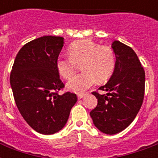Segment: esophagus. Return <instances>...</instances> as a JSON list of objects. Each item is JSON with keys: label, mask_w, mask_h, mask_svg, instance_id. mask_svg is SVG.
<instances>
[{"label": "esophagus", "mask_w": 158, "mask_h": 158, "mask_svg": "<svg viewBox=\"0 0 158 158\" xmlns=\"http://www.w3.org/2000/svg\"><path fill=\"white\" fill-rule=\"evenodd\" d=\"M85 95H87V94H78V98H79V99L83 98H84Z\"/></svg>", "instance_id": "obj_1"}]
</instances>
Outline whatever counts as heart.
Segmentation results:
<instances>
[{
    "label": "heart",
    "mask_w": 158,
    "mask_h": 158,
    "mask_svg": "<svg viewBox=\"0 0 158 158\" xmlns=\"http://www.w3.org/2000/svg\"><path fill=\"white\" fill-rule=\"evenodd\" d=\"M69 56L60 55L56 60V69L64 79L73 76L77 64H81L84 73L73 77L67 88L75 93H84L95 84L107 80L115 65V53L107 46H101L89 39L79 40L69 45Z\"/></svg>",
    "instance_id": "1"
}]
</instances>
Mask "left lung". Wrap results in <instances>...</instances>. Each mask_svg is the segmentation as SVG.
Masks as SVG:
<instances>
[{"label":"left lung","mask_w":158,"mask_h":158,"mask_svg":"<svg viewBox=\"0 0 158 158\" xmlns=\"http://www.w3.org/2000/svg\"><path fill=\"white\" fill-rule=\"evenodd\" d=\"M115 65L109 81L94 92L98 105L90 115L94 125L106 135H115L129 126L141 108L145 89V72L132 48L119 41L111 45Z\"/></svg>","instance_id":"1"}]
</instances>
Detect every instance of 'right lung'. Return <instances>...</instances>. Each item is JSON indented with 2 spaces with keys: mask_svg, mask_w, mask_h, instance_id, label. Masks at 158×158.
Masks as SVG:
<instances>
[{
  "mask_svg": "<svg viewBox=\"0 0 158 158\" xmlns=\"http://www.w3.org/2000/svg\"><path fill=\"white\" fill-rule=\"evenodd\" d=\"M64 38L43 36L26 43L15 57L10 77L16 106L25 121L42 135H53L66 124L75 94L64 87L56 69Z\"/></svg>",
  "mask_w": 158,
  "mask_h": 158,
  "instance_id": "obj_1",
  "label": "right lung"
}]
</instances>
